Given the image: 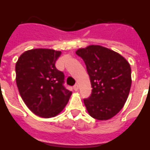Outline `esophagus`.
Masks as SVG:
<instances>
[{
    "label": "esophagus",
    "mask_w": 150,
    "mask_h": 150,
    "mask_svg": "<svg viewBox=\"0 0 150 150\" xmlns=\"http://www.w3.org/2000/svg\"><path fill=\"white\" fill-rule=\"evenodd\" d=\"M73 88H74V90H75V91H79V85H78V84H76V85H75V86L73 87Z\"/></svg>",
    "instance_id": "esophagus-1"
}]
</instances>
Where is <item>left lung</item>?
<instances>
[{"mask_svg":"<svg viewBox=\"0 0 150 150\" xmlns=\"http://www.w3.org/2000/svg\"><path fill=\"white\" fill-rule=\"evenodd\" d=\"M84 60L91 84V94L84 99L86 109L94 119L109 120L121 110L131 87V69L125 58L98 45L75 52Z\"/></svg>","mask_w":150,"mask_h":150,"instance_id":"1","label":"left lung"}]
</instances>
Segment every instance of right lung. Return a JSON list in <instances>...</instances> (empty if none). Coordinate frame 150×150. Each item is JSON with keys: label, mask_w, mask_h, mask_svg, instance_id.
<instances>
[{"label": "right lung", "mask_w": 150, "mask_h": 150, "mask_svg": "<svg viewBox=\"0 0 150 150\" xmlns=\"http://www.w3.org/2000/svg\"><path fill=\"white\" fill-rule=\"evenodd\" d=\"M61 53L52 49H33L21 54L16 63V81L21 98L41 117L59 114L71 94L63 85V72L55 65Z\"/></svg>", "instance_id": "obj_1"}]
</instances>
